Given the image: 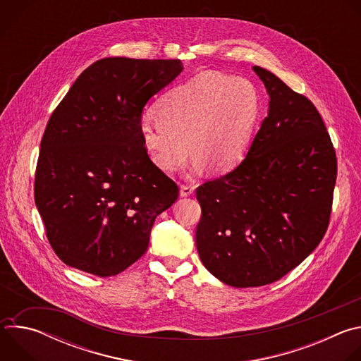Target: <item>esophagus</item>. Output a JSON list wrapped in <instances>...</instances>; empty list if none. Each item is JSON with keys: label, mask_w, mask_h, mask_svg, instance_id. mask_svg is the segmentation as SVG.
I'll use <instances>...</instances> for the list:
<instances>
[{"label": "esophagus", "mask_w": 361, "mask_h": 361, "mask_svg": "<svg viewBox=\"0 0 361 361\" xmlns=\"http://www.w3.org/2000/svg\"><path fill=\"white\" fill-rule=\"evenodd\" d=\"M194 191V188L191 185H180V197H188L191 195Z\"/></svg>", "instance_id": "esophagus-1"}]
</instances>
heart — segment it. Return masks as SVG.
I'll return each instance as SVG.
<instances>
[{"label": "heart", "mask_w": 361, "mask_h": 361, "mask_svg": "<svg viewBox=\"0 0 361 361\" xmlns=\"http://www.w3.org/2000/svg\"><path fill=\"white\" fill-rule=\"evenodd\" d=\"M260 107V92L250 80L202 73L159 101L157 120L144 117L140 137L151 161L166 173L184 163L188 147L194 154L190 174L205 166L223 171L241 159Z\"/></svg>", "instance_id": "heart-1"}]
</instances>
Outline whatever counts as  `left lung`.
Masks as SVG:
<instances>
[{
    "mask_svg": "<svg viewBox=\"0 0 361 361\" xmlns=\"http://www.w3.org/2000/svg\"><path fill=\"white\" fill-rule=\"evenodd\" d=\"M270 97L245 159L195 195L198 255L231 287L270 284L310 255L329 226L337 159L322 116L271 71L254 66Z\"/></svg>",
    "mask_w": 361,
    "mask_h": 361,
    "instance_id": "8db88e82",
    "label": "left lung"
}]
</instances>
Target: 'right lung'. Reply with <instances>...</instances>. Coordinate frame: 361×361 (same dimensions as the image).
Here are the masks:
<instances>
[{
	"label": "right lung",
	"mask_w": 361,
	"mask_h": 361,
	"mask_svg": "<svg viewBox=\"0 0 361 361\" xmlns=\"http://www.w3.org/2000/svg\"><path fill=\"white\" fill-rule=\"evenodd\" d=\"M184 70L180 60L107 57L71 85L41 140L34 198L47 238L70 267L110 277L147 251L177 184L142 145L144 107Z\"/></svg>",
	"instance_id": "1"
}]
</instances>
